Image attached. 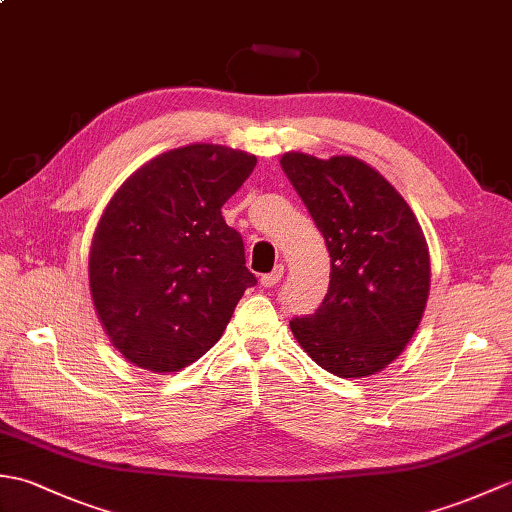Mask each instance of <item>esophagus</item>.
<instances>
[{
    "mask_svg": "<svg viewBox=\"0 0 512 512\" xmlns=\"http://www.w3.org/2000/svg\"><path fill=\"white\" fill-rule=\"evenodd\" d=\"M281 277H284V266L281 264H277L275 268H273V273H268V275H262V286L264 288H273V286H277L279 281H281Z\"/></svg>",
    "mask_w": 512,
    "mask_h": 512,
    "instance_id": "1",
    "label": "esophagus"
}]
</instances>
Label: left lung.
I'll use <instances>...</instances> for the list:
<instances>
[{"instance_id":"1","label":"left lung","mask_w":512,"mask_h":512,"mask_svg":"<svg viewBox=\"0 0 512 512\" xmlns=\"http://www.w3.org/2000/svg\"><path fill=\"white\" fill-rule=\"evenodd\" d=\"M279 162L330 253L328 295L290 330L330 374L372 376L418 330L431 281L427 239L405 198L367 162L301 151Z\"/></svg>"}]
</instances>
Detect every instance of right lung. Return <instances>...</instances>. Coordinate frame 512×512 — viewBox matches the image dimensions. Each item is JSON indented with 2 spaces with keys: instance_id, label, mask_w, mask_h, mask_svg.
I'll return each mask as SVG.
<instances>
[{
  "instance_id": "add662e5",
  "label": "right lung",
  "mask_w": 512,
  "mask_h": 512,
  "mask_svg": "<svg viewBox=\"0 0 512 512\" xmlns=\"http://www.w3.org/2000/svg\"><path fill=\"white\" fill-rule=\"evenodd\" d=\"M257 158L222 145L165 151L114 193L90 246V292L112 345L154 374L180 372L220 341L257 279L222 206Z\"/></svg>"
}]
</instances>
